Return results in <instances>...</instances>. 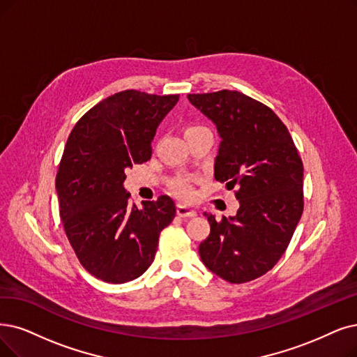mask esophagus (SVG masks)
Segmentation results:
<instances>
[{
	"instance_id": "34e87169",
	"label": "esophagus",
	"mask_w": 357,
	"mask_h": 357,
	"mask_svg": "<svg viewBox=\"0 0 357 357\" xmlns=\"http://www.w3.org/2000/svg\"><path fill=\"white\" fill-rule=\"evenodd\" d=\"M196 209L186 206V205H177V215L181 218H192L196 215Z\"/></svg>"
}]
</instances>
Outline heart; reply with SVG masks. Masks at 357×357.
Wrapping results in <instances>:
<instances>
[{"mask_svg": "<svg viewBox=\"0 0 357 357\" xmlns=\"http://www.w3.org/2000/svg\"><path fill=\"white\" fill-rule=\"evenodd\" d=\"M190 129H197V127H190ZM190 129H188V130H190ZM173 190L176 195H178L180 197H184V199H189L193 195L190 181L188 177H181L178 180H176L173 183Z\"/></svg>", "mask_w": 357, "mask_h": 357, "instance_id": "obj_1", "label": "heart"}]
</instances>
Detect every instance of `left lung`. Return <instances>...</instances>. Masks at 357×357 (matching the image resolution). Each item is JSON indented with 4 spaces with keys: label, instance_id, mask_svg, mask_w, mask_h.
Returning <instances> with one entry per match:
<instances>
[{
    "label": "left lung",
    "instance_id": "1",
    "mask_svg": "<svg viewBox=\"0 0 357 357\" xmlns=\"http://www.w3.org/2000/svg\"><path fill=\"white\" fill-rule=\"evenodd\" d=\"M221 137L213 174L236 189L237 213L204 212L209 236L199 245L205 266L240 284L264 275L286 252L303 212V164L287 127L275 112L237 92L189 93Z\"/></svg>",
    "mask_w": 357,
    "mask_h": 357
}]
</instances>
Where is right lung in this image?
Returning <instances> with one entry per match:
<instances>
[{
  "instance_id": "right-lung-1",
  "label": "right lung",
  "mask_w": 357,
  "mask_h": 357,
  "mask_svg": "<svg viewBox=\"0 0 357 357\" xmlns=\"http://www.w3.org/2000/svg\"><path fill=\"white\" fill-rule=\"evenodd\" d=\"M180 95L123 91L76 123L55 178L60 217L83 268L105 282L140 277L155 259L158 238L174 220L168 196L132 205L126 168L151 158L156 129Z\"/></svg>"
}]
</instances>
